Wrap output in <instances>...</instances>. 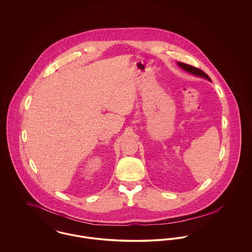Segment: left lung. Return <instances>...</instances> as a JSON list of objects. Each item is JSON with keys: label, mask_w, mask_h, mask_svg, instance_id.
Instances as JSON below:
<instances>
[{"label": "left lung", "mask_w": 252, "mask_h": 252, "mask_svg": "<svg viewBox=\"0 0 252 252\" xmlns=\"http://www.w3.org/2000/svg\"><path fill=\"white\" fill-rule=\"evenodd\" d=\"M178 65L180 66V68H182L184 71H186V72H190V73H192V74H195V75H199V76L205 77V78H207V79L211 80L210 76H209V75H208L206 72H203L202 70H200V69H198V68H196V67H193V66H191V65H188V64L180 63V62L178 63Z\"/></svg>", "instance_id": "obj_1"}]
</instances>
